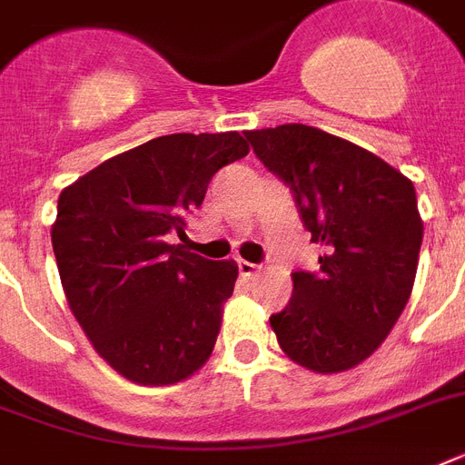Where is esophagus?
Returning <instances> with one entry per match:
<instances>
[{
  "instance_id": "esophagus-1",
  "label": "esophagus",
  "mask_w": 465,
  "mask_h": 465,
  "mask_svg": "<svg viewBox=\"0 0 465 465\" xmlns=\"http://www.w3.org/2000/svg\"><path fill=\"white\" fill-rule=\"evenodd\" d=\"M236 265H239L241 277H248V280H251V277H253L255 272H258V270H261V265H255V262L243 261V258H239V261H236Z\"/></svg>"
}]
</instances>
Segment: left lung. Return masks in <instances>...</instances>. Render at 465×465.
<instances>
[{
  "instance_id": "obj_1",
  "label": "left lung",
  "mask_w": 465,
  "mask_h": 465,
  "mask_svg": "<svg viewBox=\"0 0 465 465\" xmlns=\"http://www.w3.org/2000/svg\"><path fill=\"white\" fill-rule=\"evenodd\" d=\"M262 166L290 185L318 270H294L290 304L270 316L284 354L318 374L357 367L411 299L422 219L412 183L367 149L318 127L246 133Z\"/></svg>"
}]
</instances>
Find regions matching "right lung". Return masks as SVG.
Instances as JSON below:
<instances>
[{
	"instance_id": "obj_1",
	"label": "right lung",
	"mask_w": 465,
	"mask_h": 465,
	"mask_svg": "<svg viewBox=\"0 0 465 465\" xmlns=\"http://www.w3.org/2000/svg\"><path fill=\"white\" fill-rule=\"evenodd\" d=\"M246 154L239 133L163 134L62 190L53 251L69 309L130 381H183L214 350L239 268L168 236H185L212 175Z\"/></svg>"
}]
</instances>
